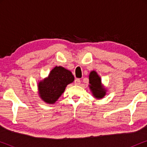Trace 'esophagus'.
<instances>
[{
  "label": "esophagus",
  "instance_id": "1",
  "mask_svg": "<svg viewBox=\"0 0 147 147\" xmlns=\"http://www.w3.org/2000/svg\"><path fill=\"white\" fill-rule=\"evenodd\" d=\"M74 84H75V85H80V84H81V81H80V79H76L75 80V82H74Z\"/></svg>",
  "mask_w": 147,
  "mask_h": 147
}]
</instances>
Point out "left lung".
<instances>
[{"mask_svg":"<svg viewBox=\"0 0 147 147\" xmlns=\"http://www.w3.org/2000/svg\"><path fill=\"white\" fill-rule=\"evenodd\" d=\"M89 88L96 99H102L106 96L107 90L102 83V79L94 70L89 74Z\"/></svg>","mask_w":147,"mask_h":147,"instance_id":"left-lung-1","label":"left lung"}]
</instances>
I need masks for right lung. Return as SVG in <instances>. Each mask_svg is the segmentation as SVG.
<instances>
[{
	"label": "right lung",
	"mask_w": 147,
	"mask_h": 147,
	"mask_svg": "<svg viewBox=\"0 0 147 147\" xmlns=\"http://www.w3.org/2000/svg\"><path fill=\"white\" fill-rule=\"evenodd\" d=\"M74 81V76L69 70L61 66H55L47 77L38 82V95L45 103L55 104L68 84Z\"/></svg>",
	"instance_id": "obj_1"
}]
</instances>
